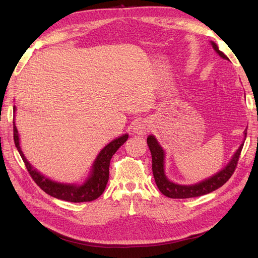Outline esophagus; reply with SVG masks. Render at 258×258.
<instances>
[{
	"mask_svg": "<svg viewBox=\"0 0 258 258\" xmlns=\"http://www.w3.org/2000/svg\"><path fill=\"white\" fill-rule=\"evenodd\" d=\"M147 131V127L144 122H138L135 126V132L138 135H145Z\"/></svg>",
	"mask_w": 258,
	"mask_h": 258,
	"instance_id": "obj_1",
	"label": "esophagus"
}]
</instances>
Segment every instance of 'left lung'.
Returning <instances> with one entry per match:
<instances>
[{
	"label": "left lung",
	"instance_id": "1",
	"mask_svg": "<svg viewBox=\"0 0 258 258\" xmlns=\"http://www.w3.org/2000/svg\"><path fill=\"white\" fill-rule=\"evenodd\" d=\"M214 50L220 54V56L224 59H228L227 56L218 49L217 45L212 42ZM246 131V130H245ZM246 137V132H245ZM147 145L150 147V151L152 154V170L156 185H157L158 189L161 194L165 196L173 199H185V198H192V197H199L204 196V195L210 194L214 191L215 189L222 187L228 179L231 177V175L235 172L237 168L240 154L242 151L243 144L238 148L236 154L233 155L231 161L228 163V166L226 167L221 172L213 175L206 181L201 182L196 185H177L172 182H170L163 172V158H165V154H163L162 148L159 146L158 142L156 141V139L153 136H150L147 138Z\"/></svg>",
	"mask_w": 258,
	"mask_h": 258
}]
</instances>
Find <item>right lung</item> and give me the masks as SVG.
I'll use <instances>...</instances> for the list:
<instances>
[{"instance_id": "add662e5", "label": "right lung", "mask_w": 258, "mask_h": 258, "mask_svg": "<svg viewBox=\"0 0 258 258\" xmlns=\"http://www.w3.org/2000/svg\"><path fill=\"white\" fill-rule=\"evenodd\" d=\"M127 139L128 135H124L118 139L114 140V141H112L110 144H107L103 150L101 151V153L98 155L97 159L95 160V163H93L92 174L84 185H66L50 181V179L44 177L30 166V163L27 161L26 157L23 156L20 150L18 131L14 123V142L17 147L23 162H25L26 168L31 177L33 178V181L37 184V186H40V188L44 190L46 194H48L50 196L57 199L70 202L92 201L99 198L101 195L103 194L108 181V175H110V171H108V169H110L111 158L117 152V150L127 141Z\"/></svg>"}]
</instances>
